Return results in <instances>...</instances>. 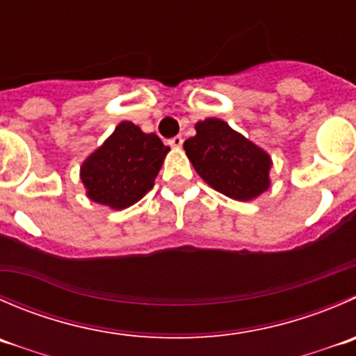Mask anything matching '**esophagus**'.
<instances>
[{
  "label": "esophagus",
  "instance_id": "obj_1",
  "mask_svg": "<svg viewBox=\"0 0 356 356\" xmlns=\"http://www.w3.org/2000/svg\"><path fill=\"white\" fill-rule=\"evenodd\" d=\"M182 143H184V140H182V137H181V136H175L174 139L168 140V144H170L172 147H175V149H179V147L182 146Z\"/></svg>",
  "mask_w": 356,
  "mask_h": 356
}]
</instances>
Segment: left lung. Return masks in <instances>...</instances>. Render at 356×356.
Listing matches in <instances>:
<instances>
[{
  "instance_id": "obj_1",
  "label": "left lung",
  "mask_w": 356,
  "mask_h": 356,
  "mask_svg": "<svg viewBox=\"0 0 356 356\" xmlns=\"http://www.w3.org/2000/svg\"><path fill=\"white\" fill-rule=\"evenodd\" d=\"M184 151L196 174L216 191L236 202H250L271 184V156L219 118L195 125Z\"/></svg>"
}]
</instances>
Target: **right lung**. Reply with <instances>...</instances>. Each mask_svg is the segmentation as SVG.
I'll list each match as a JSON object with an SVG mask.
<instances>
[{
    "label": "right lung",
    "instance_id": "right-lung-1",
    "mask_svg": "<svg viewBox=\"0 0 356 356\" xmlns=\"http://www.w3.org/2000/svg\"><path fill=\"white\" fill-rule=\"evenodd\" d=\"M168 151L158 136L122 122L79 167L86 196L113 210L129 209L151 191Z\"/></svg>",
    "mask_w": 356,
    "mask_h": 356
}]
</instances>
